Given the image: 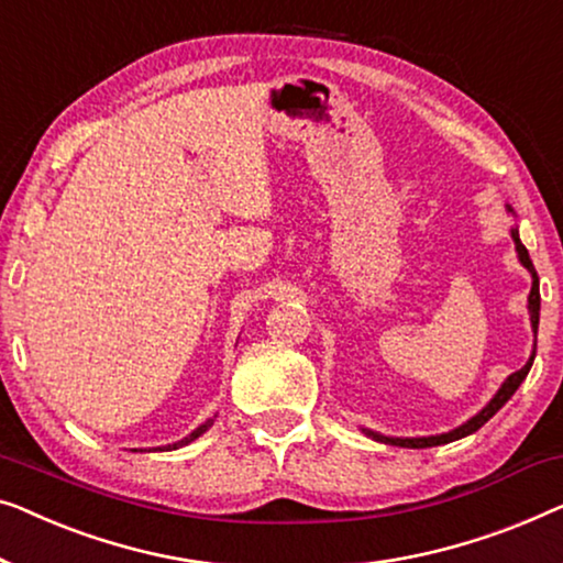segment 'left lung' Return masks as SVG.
Segmentation results:
<instances>
[{
	"label": "left lung",
	"mask_w": 563,
	"mask_h": 563,
	"mask_svg": "<svg viewBox=\"0 0 563 563\" xmlns=\"http://www.w3.org/2000/svg\"><path fill=\"white\" fill-rule=\"evenodd\" d=\"M508 211H512L510 206H508ZM510 234H512V242H516L520 265L526 267V271L530 273V278H533V285H530V296H528V313H530V327H533V334H538V316H541V292H538V275H536L533 263H530V257H528V250L522 247V242H520V236H518V229H512ZM533 360H536V350H533V354H530V360L526 362V367H520L518 372H512V375L503 383L500 390L495 393V398L489 400L487 406L482 408L477 416H472L470 421L462 423V426H459V429H454V431L439 433V437H418V439H393V437H383V433H375V431H367V429H364V433H369L372 439H377V441H383V443H393V446H406V449L441 446V443H449V441H456V439L470 437V433L482 429V426H485V423L489 421V418H493V416L497 413V410H500V408L505 406V402H508V400L512 398V395H516V390L520 387L522 379L528 377L530 364H533Z\"/></svg>",
	"instance_id": "8db88e82"
}]
</instances>
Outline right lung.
<instances>
[{
    "label": "right lung",
    "instance_id": "add662e5",
    "mask_svg": "<svg viewBox=\"0 0 563 563\" xmlns=\"http://www.w3.org/2000/svg\"><path fill=\"white\" fill-rule=\"evenodd\" d=\"M213 423V418H211V421H206V423H201L199 426V429H196L194 433H191V437H186V439H180V441H176V443H170V446H161V451H165V449H178V446H186V443H191L194 439H199L201 437V433L206 431V429H209V426ZM157 451V449H155Z\"/></svg>",
    "mask_w": 563,
    "mask_h": 563
}]
</instances>
